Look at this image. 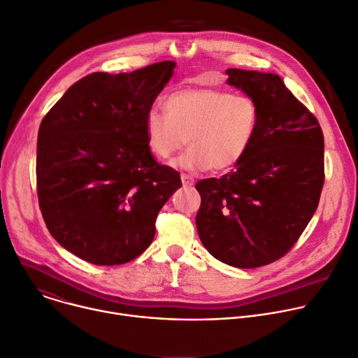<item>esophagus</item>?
<instances>
[{"label": "esophagus", "instance_id": "obj_1", "mask_svg": "<svg viewBox=\"0 0 358 358\" xmlns=\"http://www.w3.org/2000/svg\"><path fill=\"white\" fill-rule=\"evenodd\" d=\"M180 179H182V183H183V187H192L194 185V179L190 176V175H186V173H182L180 175Z\"/></svg>", "mask_w": 358, "mask_h": 358}]
</instances>
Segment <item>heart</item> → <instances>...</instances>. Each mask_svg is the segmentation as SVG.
Returning <instances> with one entry per match:
<instances>
[{"mask_svg":"<svg viewBox=\"0 0 358 358\" xmlns=\"http://www.w3.org/2000/svg\"><path fill=\"white\" fill-rule=\"evenodd\" d=\"M166 113L150 109L145 134L150 153L166 161L187 141L190 148L175 161L185 171L224 172L241 164L257 128V102L220 88H183L165 99Z\"/></svg>","mask_w":358,"mask_h":358,"instance_id":"b5f03b06","label":"heart"}]
</instances>
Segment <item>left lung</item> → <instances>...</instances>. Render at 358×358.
Instances as JSON below:
<instances>
[{
  "instance_id": "1",
  "label": "left lung",
  "mask_w": 358,
  "mask_h": 358,
  "mask_svg": "<svg viewBox=\"0 0 358 358\" xmlns=\"http://www.w3.org/2000/svg\"><path fill=\"white\" fill-rule=\"evenodd\" d=\"M226 73L229 85L257 102L259 128L231 172L196 183L202 197L196 227L215 259L253 268L283 257L319 206L324 138L279 75L236 68Z\"/></svg>"
}]
</instances>
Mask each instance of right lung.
I'll return each instance as SVG.
<instances>
[{"label":"right lung","mask_w":358,"mask_h":358,"mask_svg":"<svg viewBox=\"0 0 358 358\" xmlns=\"http://www.w3.org/2000/svg\"><path fill=\"white\" fill-rule=\"evenodd\" d=\"M175 65L87 75L39 125V208L54 239L79 259L113 266L138 257L153 241L159 210L182 186L175 169L155 161L145 134L146 113Z\"/></svg>","instance_id":"obj_1"}]
</instances>
